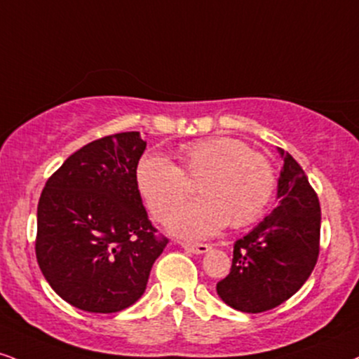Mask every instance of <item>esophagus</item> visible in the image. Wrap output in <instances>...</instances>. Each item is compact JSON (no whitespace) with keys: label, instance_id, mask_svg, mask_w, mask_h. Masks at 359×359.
Here are the masks:
<instances>
[{"label":"esophagus","instance_id":"esophagus-1","mask_svg":"<svg viewBox=\"0 0 359 359\" xmlns=\"http://www.w3.org/2000/svg\"><path fill=\"white\" fill-rule=\"evenodd\" d=\"M182 248L191 250V252H194V254H204L210 249V245L209 244H202V243H198V244H196V243H182Z\"/></svg>","mask_w":359,"mask_h":359}]
</instances>
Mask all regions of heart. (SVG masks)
Wrapping results in <instances>:
<instances>
[{"label":"heart","instance_id":"heart-1","mask_svg":"<svg viewBox=\"0 0 359 359\" xmlns=\"http://www.w3.org/2000/svg\"><path fill=\"white\" fill-rule=\"evenodd\" d=\"M182 167L161 154L138 162L137 187L157 221H165L198 182L201 198L180 207L168 221L175 234L202 239L217 234L229 222L248 226L264 212L276 187L269 158L244 142L212 137L180 147Z\"/></svg>","mask_w":359,"mask_h":359}]
</instances>
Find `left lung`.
I'll return each instance as SVG.
<instances>
[{"label":"left lung","mask_w":359,"mask_h":359,"mask_svg":"<svg viewBox=\"0 0 359 359\" xmlns=\"http://www.w3.org/2000/svg\"><path fill=\"white\" fill-rule=\"evenodd\" d=\"M279 204L234 243L231 273L217 283L224 303L243 313H264L294 296L319 256L321 207L303 167L279 149Z\"/></svg>","instance_id":"1"}]
</instances>
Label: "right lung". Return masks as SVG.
I'll use <instances>...</instances> for the list:
<instances>
[{"label":"right lung","mask_w":359,"mask_h":359,"mask_svg":"<svg viewBox=\"0 0 359 359\" xmlns=\"http://www.w3.org/2000/svg\"><path fill=\"white\" fill-rule=\"evenodd\" d=\"M145 147L140 132L90 142L41 192L38 266L56 294L81 311L118 313L140 299L168 244L149 221L137 187Z\"/></svg>","instance_id":"right-lung-1"}]
</instances>
